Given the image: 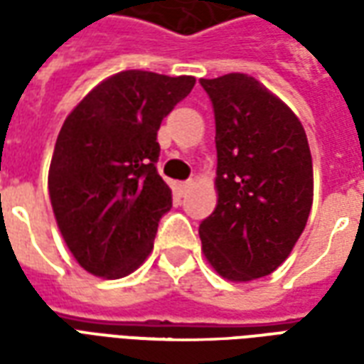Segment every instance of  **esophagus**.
<instances>
[{
	"label": "esophagus",
	"instance_id": "obj_1",
	"mask_svg": "<svg viewBox=\"0 0 364 364\" xmlns=\"http://www.w3.org/2000/svg\"><path fill=\"white\" fill-rule=\"evenodd\" d=\"M191 187H193V181L177 183V193H179V195H185V193H187V191H189Z\"/></svg>",
	"mask_w": 364,
	"mask_h": 364
}]
</instances>
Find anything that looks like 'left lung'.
Instances as JSON below:
<instances>
[{
	"instance_id": "8db88e82",
	"label": "left lung",
	"mask_w": 364,
	"mask_h": 364,
	"mask_svg": "<svg viewBox=\"0 0 364 364\" xmlns=\"http://www.w3.org/2000/svg\"><path fill=\"white\" fill-rule=\"evenodd\" d=\"M200 85L216 120L218 203L198 236L216 273L250 282L281 267L304 232L312 154L296 114L255 77L226 74Z\"/></svg>"
}]
</instances>
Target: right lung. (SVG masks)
<instances>
[{
	"label": "right lung",
	"mask_w": 364,
	"mask_h": 364,
	"mask_svg": "<svg viewBox=\"0 0 364 364\" xmlns=\"http://www.w3.org/2000/svg\"><path fill=\"white\" fill-rule=\"evenodd\" d=\"M195 87L193 75L127 70L107 77L62 124L48 169V195L68 250L87 273L120 279L154 250L171 208L159 177L158 130Z\"/></svg>",
	"instance_id": "obj_1"
}]
</instances>
